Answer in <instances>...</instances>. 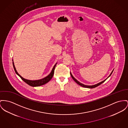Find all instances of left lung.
<instances>
[{
	"label": "left lung",
	"instance_id": "obj_1",
	"mask_svg": "<svg viewBox=\"0 0 128 128\" xmlns=\"http://www.w3.org/2000/svg\"><path fill=\"white\" fill-rule=\"evenodd\" d=\"M113 71H114V70L112 71V72H111V74H110V75L109 76V77H108L107 78H108L109 77H110V76L111 75V74H112V72H113ZM70 75H71V77L73 79V80L77 83V84H78V85H80V86H82V87H85V88H95V87H97V86H98V85H100L101 84H102L103 82H104L106 80H107V78L106 79H105V80H104L103 81H102V82H100V83H98V84H94V85H84V84H82V83H80V82L78 81L77 80L74 78V77H73V76H72V74H71V73L70 72Z\"/></svg>",
	"mask_w": 128,
	"mask_h": 128
}]
</instances>
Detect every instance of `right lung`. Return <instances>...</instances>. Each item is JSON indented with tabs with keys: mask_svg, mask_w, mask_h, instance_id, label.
I'll return each mask as SVG.
<instances>
[{
	"mask_svg": "<svg viewBox=\"0 0 128 128\" xmlns=\"http://www.w3.org/2000/svg\"><path fill=\"white\" fill-rule=\"evenodd\" d=\"M13 61V60H12ZM57 63H56L54 66H53V68L52 69V71L50 72V73L46 77L43 78L42 79H41V80H26L24 78H23V77H21L17 72L16 70V68H15V66H14V62H12V64H13V67L14 68V71L16 73V74H17V75H18L19 77H20L21 78V79L26 82V84H28L31 86H33V87H36V86H41V85H44L46 83H48L51 78H52V77L53 76V75H54V69L55 68V66H56Z\"/></svg>",
	"mask_w": 128,
	"mask_h": 128,
	"instance_id": "add662e5",
	"label": "right lung"
}]
</instances>
